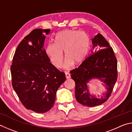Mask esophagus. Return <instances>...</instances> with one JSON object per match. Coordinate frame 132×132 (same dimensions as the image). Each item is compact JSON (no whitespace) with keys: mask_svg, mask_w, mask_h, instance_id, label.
Here are the masks:
<instances>
[{"mask_svg":"<svg viewBox=\"0 0 132 132\" xmlns=\"http://www.w3.org/2000/svg\"><path fill=\"white\" fill-rule=\"evenodd\" d=\"M65 77H66V78H67V79H70V78H71L70 73L68 72H65Z\"/></svg>","mask_w":132,"mask_h":132,"instance_id":"34e87169","label":"esophagus"}]
</instances>
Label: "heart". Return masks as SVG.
Masks as SVG:
<instances>
[{"label":"heart","instance_id":"obj_1","mask_svg":"<svg viewBox=\"0 0 132 132\" xmlns=\"http://www.w3.org/2000/svg\"><path fill=\"white\" fill-rule=\"evenodd\" d=\"M55 42L49 43L46 47V53L51 62L57 68L63 62L64 50L67 57L64 67L72 68L74 62L80 64L88 54L90 42L89 36L84 32L67 29L60 32L55 36Z\"/></svg>","mask_w":132,"mask_h":132}]
</instances>
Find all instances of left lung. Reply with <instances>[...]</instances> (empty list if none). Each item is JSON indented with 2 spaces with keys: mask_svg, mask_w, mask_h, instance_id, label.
Returning a JSON list of instances; mask_svg holds the SVG:
<instances>
[{
  "mask_svg": "<svg viewBox=\"0 0 132 132\" xmlns=\"http://www.w3.org/2000/svg\"><path fill=\"white\" fill-rule=\"evenodd\" d=\"M92 55L80 65L70 72L75 82V98L80 104L87 107L102 104L110 97L117 82V60L112 48L102 35L98 34L92 39ZM97 79L103 82L107 91L100 98L89 94L90 80Z\"/></svg>",
  "mask_w": 132,
  "mask_h": 132,
  "instance_id": "8db88e82",
  "label": "left lung"
}]
</instances>
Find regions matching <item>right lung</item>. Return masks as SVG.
Segmentation results:
<instances>
[{
  "label": "right lung",
  "mask_w": 132,
  "mask_h": 132,
  "mask_svg": "<svg viewBox=\"0 0 132 132\" xmlns=\"http://www.w3.org/2000/svg\"><path fill=\"white\" fill-rule=\"evenodd\" d=\"M50 29H35L25 36L14 55L11 74L13 87L28 110L45 113L54 104L56 92L65 81V73L50 63L44 48Z\"/></svg>",
  "instance_id": "obj_1"
}]
</instances>
